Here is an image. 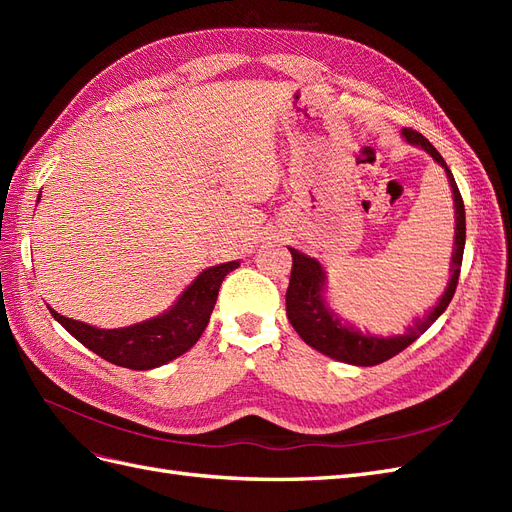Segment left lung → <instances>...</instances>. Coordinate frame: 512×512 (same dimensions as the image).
Listing matches in <instances>:
<instances>
[{"label": "left lung", "mask_w": 512, "mask_h": 512, "mask_svg": "<svg viewBox=\"0 0 512 512\" xmlns=\"http://www.w3.org/2000/svg\"><path fill=\"white\" fill-rule=\"evenodd\" d=\"M404 136H406V141L423 147L433 160H436L440 166H444L446 177H448V181H451L453 198H455V218H457L455 220V224H457L455 247H453V258H451V280H448V286L442 294V299L436 307H433V312H429L427 318L418 320L414 327L408 329L406 335H399V337L363 335L359 331H354L352 327L342 324V320H339L327 307V301H324V297H322L324 271L320 267V262L288 247L292 254L290 284L286 290L288 320L294 327V331L301 335L305 344H309L318 352L327 354V356H331V359H337L342 363L371 367V365H378V363L393 359L395 354L406 350L412 342H416V339L431 327L433 322L438 320V316L448 307V303H451L457 282H459L463 245H466V209H463L461 192L457 188L451 168L446 166L438 149L433 147L421 132H414L412 128H404Z\"/></svg>", "instance_id": "obj_1"}]
</instances>
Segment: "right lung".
<instances>
[{
  "label": "right lung",
  "mask_w": 512,
  "mask_h": 512,
  "mask_svg": "<svg viewBox=\"0 0 512 512\" xmlns=\"http://www.w3.org/2000/svg\"><path fill=\"white\" fill-rule=\"evenodd\" d=\"M237 267L239 262L232 260L203 271L166 314L132 327L96 329L49 309L61 327L104 361L128 369H151L177 359L198 342L209 324L222 280Z\"/></svg>",
  "instance_id": "obj_1"
}]
</instances>
